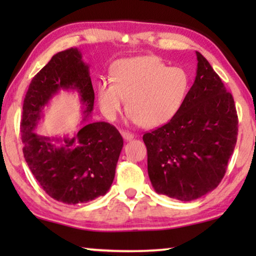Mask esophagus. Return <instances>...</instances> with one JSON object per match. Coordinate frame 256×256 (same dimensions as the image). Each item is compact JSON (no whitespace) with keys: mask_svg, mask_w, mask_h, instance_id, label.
<instances>
[{"mask_svg":"<svg viewBox=\"0 0 256 256\" xmlns=\"http://www.w3.org/2000/svg\"><path fill=\"white\" fill-rule=\"evenodd\" d=\"M120 132H121L122 138H124L126 140V141H129V140L134 138V134H132V132H128V130H121Z\"/></svg>","mask_w":256,"mask_h":256,"instance_id":"34e87169","label":"esophagus"}]
</instances>
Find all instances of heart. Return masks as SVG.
I'll list each match as a JSON object with an SVG mask.
<instances>
[{
    "label": "heart",
    "instance_id": "heart-1",
    "mask_svg": "<svg viewBox=\"0 0 256 256\" xmlns=\"http://www.w3.org/2000/svg\"><path fill=\"white\" fill-rule=\"evenodd\" d=\"M191 80L183 68H168L155 56L118 62L113 82L101 80L98 99L102 113L114 118L127 100L128 116L144 128L160 127L178 113L190 90Z\"/></svg>",
    "mask_w": 256,
    "mask_h": 256
}]
</instances>
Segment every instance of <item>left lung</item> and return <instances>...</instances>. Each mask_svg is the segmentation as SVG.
Returning <instances> with one entry per match:
<instances>
[{"label": "left lung", "instance_id": "left-lung-1", "mask_svg": "<svg viewBox=\"0 0 256 256\" xmlns=\"http://www.w3.org/2000/svg\"><path fill=\"white\" fill-rule=\"evenodd\" d=\"M178 113L146 132L148 174L157 194L182 202L198 199L218 186L236 148L238 114L232 94L204 56Z\"/></svg>", "mask_w": 256, "mask_h": 256}]
</instances>
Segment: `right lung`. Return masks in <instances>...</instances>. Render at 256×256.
Here are the masks:
<instances>
[{"mask_svg": "<svg viewBox=\"0 0 256 256\" xmlns=\"http://www.w3.org/2000/svg\"><path fill=\"white\" fill-rule=\"evenodd\" d=\"M59 90H78L86 107V121L93 110L94 90L88 65L76 48L58 52L34 76L24 98L20 121L24 158L34 178L51 198L76 205L110 190L124 140L108 122L85 124L73 138L37 135L34 130L43 108Z\"/></svg>", "mask_w": 256, "mask_h": 256, "instance_id": "obj_1", "label": "right lung"}]
</instances>
